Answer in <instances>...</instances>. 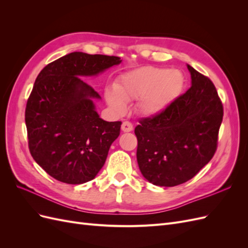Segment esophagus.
<instances>
[{
    "label": "esophagus",
    "instance_id": "obj_1",
    "mask_svg": "<svg viewBox=\"0 0 248 248\" xmlns=\"http://www.w3.org/2000/svg\"><path fill=\"white\" fill-rule=\"evenodd\" d=\"M121 128H122V130L124 132H129V131H131L133 129V125L129 121H124L122 123Z\"/></svg>",
    "mask_w": 248,
    "mask_h": 248
}]
</instances>
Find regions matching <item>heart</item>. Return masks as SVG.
Listing matches in <instances>:
<instances>
[{"label": "heart", "instance_id": "b5f03b06", "mask_svg": "<svg viewBox=\"0 0 248 248\" xmlns=\"http://www.w3.org/2000/svg\"><path fill=\"white\" fill-rule=\"evenodd\" d=\"M182 87L183 76L179 70L146 66L120 78L115 89L107 91V99L118 112L125 111V100H139L140 114L155 116L176 99Z\"/></svg>", "mask_w": 248, "mask_h": 248}]
</instances>
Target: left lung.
<instances>
[{
    "label": "left lung",
    "instance_id": "1",
    "mask_svg": "<svg viewBox=\"0 0 248 248\" xmlns=\"http://www.w3.org/2000/svg\"><path fill=\"white\" fill-rule=\"evenodd\" d=\"M191 87L134 129L139 168L150 183L171 187L196 176L214 156L223 107L211 79L187 65Z\"/></svg>",
    "mask_w": 248,
    "mask_h": 248
}]
</instances>
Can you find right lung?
<instances>
[{
	"label": "right lung",
	"instance_id": "add662e5",
	"mask_svg": "<svg viewBox=\"0 0 248 248\" xmlns=\"http://www.w3.org/2000/svg\"><path fill=\"white\" fill-rule=\"evenodd\" d=\"M121 63L119 57L74 51L49 63L37 77L25 120L30 153L49 176L67 184L95 178L120 134L121 121L100 119L95 90L81 76Z\"/></svg>",
	"mask_w": 248,
	"mask_h": 248
}]
</instances>
